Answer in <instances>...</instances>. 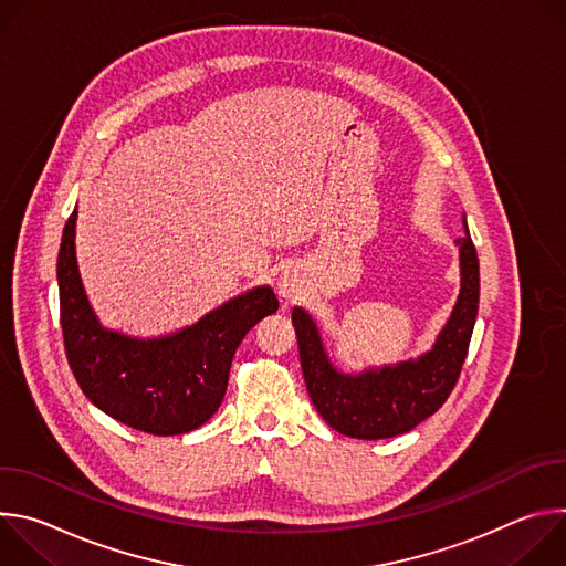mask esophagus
Segmentation results:
<instances>
[{
	"mask_svg": "<svg viewBox=\"0 0 566 566\" xmlns=\"http://www.w3.org/2000/svg\"><path fill=\"white\" fill-rule=\"evenodd\" d=\"M277 293H280V297H284V300H289V302L297 300L300 289H297V284H295V280H293V275L284 273V275L280 277V282H277Z\"/></svg>",
	"mask_w": 566,
	"mask_h": 566,
	"instance_id": "1",
	"label": "esophagus"
}]
</instances>
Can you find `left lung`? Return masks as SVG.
I'll use <instances>...</instances> for the list:
<instances>
[{
    "mask_svg": "<svg viewBox=\"0 0 566 566\" xmlns=\"http://www.w3.org/2000/svg\"><path fill=\"white\" fill-rule=\"evenodd\" d=\"M457 244L461 255V293L432 352L419 360L358 376L340 374L329 363L311 315L293 308L291 319L306 391L317 415L336 432L352 439H389L410 432L448 400L468 356L479 308V260L468 230L457 239Z\"/></svg>",
    "mask_w": 566,
    "mask_h": 566,
    "instance_id": "8db88e82",
    "label": "left lung"
}]
</instances>
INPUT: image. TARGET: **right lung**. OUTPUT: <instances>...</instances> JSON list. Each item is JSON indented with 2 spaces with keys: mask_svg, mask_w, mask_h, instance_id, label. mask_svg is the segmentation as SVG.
Here are the masks:
<instances>
[{
  "mask_svg": "<svg viewBox=\"0 0 566 566\" xmlns=\"http://www.w3.org/2000/svg\"><path fill=\"white\" fill-rule=\"evenodd\" d=\"M71 212L57 255L60 325L69 367L112 419L156 437L197 430L221 406L232 356L280 302L269 286L239 295L168 338L136 340L101 327L80 282Z\"/></svg>",
  "mask_w": 566,
  "mask_h": 566,
  "instance_id": "1",
  "label": "right lung"
}]
</instances>
